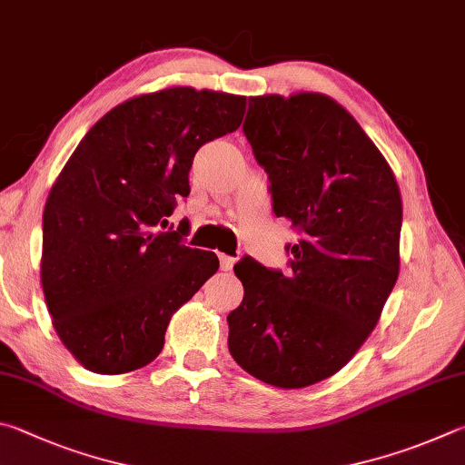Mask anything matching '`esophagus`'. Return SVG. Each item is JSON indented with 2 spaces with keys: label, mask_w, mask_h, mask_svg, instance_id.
<instances>
[{
  "label": "esophagus",
  "mask_w": 465,
  "mask_h": 465,
  "mask_svg": "<svg viewBox=\"0 0 465 465\" xmlns=\"http://www.w3.org/2000/svg\"><path fill=\"white\" fill-rule=\"evenodd\" d=\"M218 259H220V270H223V272H231V270H232L234 257H228V255H224V253H220Z\"/></svg>",
  "instance_id": "obj_1"
}]
</instances>
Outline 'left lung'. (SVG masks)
<instances>
[{
	"mask_svg": "<svg viewBox=\"0 0 465 465\" xmlns=\"http://www.w3.org/2000/svg\"><path fill=\"white\" fill-rule=\"evenodd\" d=\"M247 141L272 182L275 216L300 234L288 273L242 257L245 296L228 351L275 388L331 378L376 329L401 272L402 198L384 154L332 97H249Z\"/></svg>",
	"mask_w": 465,
	"mask_h": 465,
	"instance_id": "8db88e82",
	"label": "left lung"
}]
</instances>
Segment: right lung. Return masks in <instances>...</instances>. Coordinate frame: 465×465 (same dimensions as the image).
<instances>
[{
    "instance_id": "obj_1",
    "label": "right lung",
    "mask_w": 465,
    "mask_h": 465,
    "mask_svg": "<svg viewBox=\"0 0 465 465\" xmlns=\"http://www.w3.org/2000/svg\"><path fill=\"white\" fill-rule=\"evenodd\" d=\"M245 95L173 85L118 104L89 128L51 187L43 282L53 327L85 370L116 376L161 353L179 308L218 270L169 224L203 143L234 133Z\"/></svg>"
}]
</instances>
